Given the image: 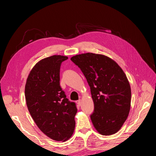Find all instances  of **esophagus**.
Returning <instances> with one entry per match:
<instances>
[{
    "label": "esophagus",
    "mask_w": 156,
    "mask_h": 156,
    "mask_svg": "<svg viewBox=\"0 0 156 156\" xmlns=\"http://www.w3.org/2000/svg\"><path fill=\"white\" fill-rule=\"evenodd\" d=\"M76 103H77V104L79 106H80V105H81V100H78V101H76Z\"/></svg>",
    "instance_id": "1"
}]
</instances>
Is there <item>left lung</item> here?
<instances>
[{
	"label": "left lung",
	"instance_id": "8db88e82",
	"mask_svg": "<svg viewBox=\"0 0 156 156\" xmlns=\"http://www.w3.org/2000/svg\"><path fill=\"white\" fill-rule=\"evenodd\" d=\"M71 60L81 69L90 87L94 103L90 119L95 129L103 135L117 133L131 108V87L124 71L103 55L83 53Z\"/></svg>",
	"mask_w": 156,
	"mask_h": 156
}]
</instances>
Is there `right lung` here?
<instances>
[{"label":"right lung","mask_w":156,"mask_h":156,"mask_svg":"<svg viewBox=\"0 0 156 156\" xmlns=\"http://www.w3.org/2000/svg\"><path fill=\"white\" fill-rule=\"evenodd\" d=\"M66 56L53 55L40 60L32 68L25 84L26 103L38 128L56 141L68 140L75 126L77 108L60 85V68Z\"/></svg>","instance_id":"obj_1"}]
</instances>
